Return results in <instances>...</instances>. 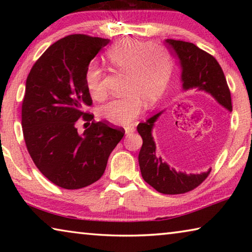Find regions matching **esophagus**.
Here are the masks:
<instances>
[{
  "label": "esophagus",
  "mask_w": 252,
  "mask_h": 252,
  "mask_svg": "<svg viewBox=\"0 0 252 252\" xmlns=\"http://www.w3.org/2000/svg\"><path fill=\"white\" fill-rule=\"evenodd\" d=\"M135 127L134 126H126L125 127V131H126V134H130L132 132H134Z\"/></svg>",
  "instance_id": "34e87169"
}]
</instances>
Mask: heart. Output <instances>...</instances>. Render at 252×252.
<instances>
[{
    "mask_svg": "<svg viewBox=\"0 0 252 252\" xmlns=\"http://www.w3.org/2000/svg\"><path fill=\"white\" fill-rule=\"evenodd\" d=\"M106 60L111 66L126 74V95L102 105L100 116L111 125H130L141 113L142 102L150 105L163 94L172 74V60L160 46L132 40L114 44L106 52ZM85 84L92 97L103 99L102 70L94 62L87 67Z\"/></svg>",
    "mask_w": 252,
    "mask_h": 252,
    "instance_id": "obj_1",
    "label": "heart"
}]
</instances>
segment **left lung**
Returning a JSON list of instances; mask_svg holds the SVG:
<instances>
[{
  "mask_svg": "<svg viewBox=\"0 0 252 252\" xmlns=\"http://www.w3.org/2000/svg\"><path fill=\"white\" fill-rule=\"evenodd\" d=\"M164 43L170 52H173L179 59L182 90L195 89L197 91L209 93L221 106L231 112V94L218 61L190 42L167 39ZM162 113L163 111H160L136 126L143 140L141 150L139 152L140 170L143 180L155 188L158 192L164 194L185 193L201 185L211 169L201 173L187 174L186 172L177 171L167 162L162 161V158L157 153L155 138L152 135L155 123Z\"/></svg>",
  "mask_w": 252,
  "mask_h": 252,
  "instance_id": "obj_1",
  "label": "left lung"
}]
</instances>
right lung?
Segmentation results:
<instances>
[{
    "label": "right lung",
    "instance_id": "1",
    "mask_svg": "<svg viewBox=\"0 0 252 252\" xmlns=\"http://www.w3.org/2000/svg\"><path fill=\"white\" fill-rule=\"evenodd\" d=\"M109 42L83 34L63 37L41 55L25 83L22 127L28 151L41 173L63 189L99 180L125 135L101 121H93L82 135L75 126L81 116L87 122L93 119L83 111L92 104L85 72Z\"/></svg>",
    "mask_w": 252,
    "mask_h": 252
}]
</instances>
